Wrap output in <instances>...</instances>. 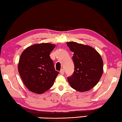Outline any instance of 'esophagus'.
<instances>
[{
	"label": "esophagus",
	"mask_w": 122,
	"mask_h": 122,
	"mask_svg": "<svg viewBox=\"0 0 122 122\" xmlns=\"http://www.w3.org/2000/svg\"><path fill=\"white\" fill-rule=\"evenodd\" d=\"M60 73H61V75H63V74H64V69H61V71H60Z\"/></svg>",
	"instance_id": "obj_1"
}]
</instances>
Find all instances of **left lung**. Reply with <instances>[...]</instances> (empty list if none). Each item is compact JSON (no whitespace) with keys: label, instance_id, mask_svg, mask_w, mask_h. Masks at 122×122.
<instances>
[{"label":"left lung","instance_id":"1","mask_svg":"<svg viewBox=\"0 0 122 122\" xmlns=\"http://www.w3.org/2000/svg\"><path fill=\"white\" fill-rule=\"evenodd\" d=\"M74 64L73 74L67 78L72 88L80 92L88 91L97 85L103 72V60L97 51L88 45L75 42L66 43Z\"/></svg>","mask_w":122,"mask_h":122}]
</instances>
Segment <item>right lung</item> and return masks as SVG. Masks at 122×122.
<instances>
[{
	"instance_id": "1",
	"label": "right lung",
	"mask_w": 122,
	"mask_h": 122,
	"mask_svg": "<svg viewBox=\"0 0 122 122\" xmlns=\"http://www.w3.org/2000/svg\"><path fill=\"white\" fill-rule=\"evenodd\" d=\"M55 46L48 43L35 44L21 53L18 71L23 84L31 92L44 93L52 86L59 74L49 56Z\"/></svg>"
}]
</instances>
